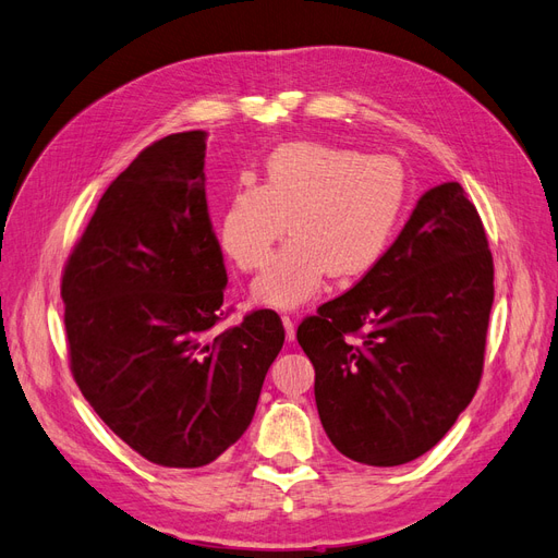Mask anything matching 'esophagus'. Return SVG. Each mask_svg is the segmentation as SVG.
I'll list each match as a JSON object with an SVG mask.
<instances>
[{"label": "esophagus", "mask_w": 558, "mask_h": 558, "mask_svg": "<svg viewBox=\"0 0 558 558\" xmlns=\"http://www.w3.org/2000/svg\"><path fill=\"white\" fill-rule=\"evenodd\" d=\"M283 320V330H286V342H295V324L291 316H281Z\"/></svg>", "instance_id": "1"}]
</instances>
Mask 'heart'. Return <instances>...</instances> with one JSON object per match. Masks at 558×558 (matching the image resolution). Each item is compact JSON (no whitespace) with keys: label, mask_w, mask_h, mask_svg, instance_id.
I'll return each instance as SVG.
<instances>
[{"label":"heart","mask_w":558,"mask_h":558,"mask_svg":"<svg viewBox=\"0 0 558 558\" xmlns=\"http://www.w3.org/2000/svg\"><path fill=\"white\" fill-rule=\"evenodd\" d=\"M408 199L393 156H365L324 142H291L267 156L258 185H240L218 216V242L244 272H256L290 221L294 238L253 283L263 305L291 310L328 275L356 279L391 246Z\"/></svg>","instance_id":"heart-1"}]
</instances>
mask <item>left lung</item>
I'll return each mask as SVG.
<instances>
[{"mask_svg":"<svg viewBox=\"0 0 558 558\" xmlns=\"http://www.w3.org/2000/svg\"><path fill=\"white\" fill-rule=\"evenodd\" d=\"M492 305L482 218L461 183L435 185L384 258L298 326L337 451L391 468L440 442L480 386Z\"/></svg>","mask_w":558,"mask_h":558,"instance_id":"8db88e82","label":"left lung"}]
</instances>
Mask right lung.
<instances>
[{
	"mask_svg": "<svg viewBox=\"0 0 558 558\" xmlns=\"http://www.w3.org/2000/svg\"><path fill=\"white\" fill-rule=\"evenodd\" d=\"M205 154L202 130L146 146L97 202L60 289L83 398L165 468L207 465L240 440L286 337L272 310L214 332L228 275Z\"/></svg>",
	"mask_w": 558,
	"mask_h": 558,
	"instance_id": "add662e5",
	"label": "right lung"
}]
</instances>
